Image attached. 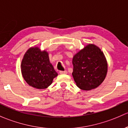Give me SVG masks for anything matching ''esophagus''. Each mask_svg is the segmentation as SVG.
<instances>
[{
    "mask_svg": "<svg viewBox=\"0 0 128 128\" xmlns=\"http://www.w3.org/2000/svg\"><path fill=\"white\" fill-rule=\"evenodd\" d=\"M59 73H60V74H67V71L64 70V71H60L59 72Z\"/></svg>",
    "mask_w": 128,
    "mask_h": 128,
    "instance_id": "34e87169",
    "label": "esophagus"
}]
</instances>
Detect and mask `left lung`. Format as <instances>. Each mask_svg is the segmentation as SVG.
<instances>
[{
    "instance_id": "obj_1",
    "label": "left lung",
    "mask_w": 128,
    "mask_h": 128,
    "mask_svg": "<svg viewBox=\"0 0 128 128\" xmlns=\"http://www.w3.org/2000/svg\"><path fill=\"white\" fill-rule=\"evenodd\" d=\"M72 75L76 86L89 90L99 86L107 73L108 64L103 52L94 44H88L74 55Z\"/></svg>"
}]
</instances>
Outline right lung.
Listing matches in <instances>:
<instances>
[{"instance_id": "1", "label": "right lung", "mask_w": 128, "mask_h": 128, "mask_svg": "<svg viewBox=\"0 0 128 128\" xmlns=\"http://www.w3.org/2000/svg\"><path fill=\"white\" fill-rule=\"evenodd\" d=\"M22 76L26 82L36 89H43L52 83L57 73L50 63L48 52L39 47L29 48L21 64Z\"/></svg>"}]
</instances>
